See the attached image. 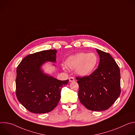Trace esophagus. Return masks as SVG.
Listing matches in <instances>:
<instances>
[{"label": "esophagus", "mask_w": 135, "mask_h": 135, "mask_svg": "<svg viewBox=\"0 0 135 135\" xmlns=\"http://www.w3.org/2000/svg\"><path fill=\"white\" fill-rule=\"evenodd\" d=\"M69 81L70 82H74V81H75V79H74L73 77H70V78H69Z\"/></svg>", "instance_id": "esophagus-1"}]
</instances>
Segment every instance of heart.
Instances as JSON below:
<instances>
[{
	"mask_svg": "<svg viewBox=\"0 0 135 135\" xmlns=\"http://www.w3.org/2000/svg\"><path fill=\"white\" fill-rule=\"evenodd\" d=\"M98 62V56L95 53L80 52L69 56L66 60V65L71 69H75L76 74L85 77L94 71ZM62 68L65 69V66H62Z\"/></svg>",
	"mask_w": 135,
	"mask_h": 135,
	"instance_id": "1",
	"label": "heart"
}]
</instances>
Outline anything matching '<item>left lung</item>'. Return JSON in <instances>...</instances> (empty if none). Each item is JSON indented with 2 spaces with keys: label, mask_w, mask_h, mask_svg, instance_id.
Instances as JSON below:
<instances>
[{
  "label": "left lung",
  "mask_w": 135,
  "mask_h": 135,
  "mask_svg": "<svg viewBox=\"0 0 135 135\" xmlns=\"http://www.w3.org/2000/svg\"><path fill=\"white\" fill-rule=\"evenodd\" d=\"M96 51L100 57L98 68L90 75L76 79L81 104L89 110L102 111L108 109L120 96V70L109 53Z\"/></svg>",
  "instance_id": "8db88e82"
}]
</instances>
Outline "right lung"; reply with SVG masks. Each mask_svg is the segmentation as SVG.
<instances>
[{
    "label": "right lung",
    "mask_w": 135,
    "mask_h": 135,
    "mask_svg": "<svg viewBox=\"0 0 135 135\" xmlns=\"http://www.w3.org/2000/svg\"><path fill=\"white\" fill-rule=\"evenodd\" d=\"M56 50H49L29 54L17 67L16 97L30 112L43 114L52 111L60 99L62 87L69 82L57 80L42 68L46 62L56 63Z\"/></svg>",
    "instance_id": "1"
}]
</instances>
